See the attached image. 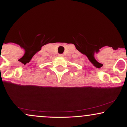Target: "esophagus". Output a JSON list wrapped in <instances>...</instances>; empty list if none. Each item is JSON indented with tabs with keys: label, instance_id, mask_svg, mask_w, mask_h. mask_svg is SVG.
Listing matches in <instances>:
<instances>
[{
	"label": "esophagus",
	"instance_id": "esophagus-1",
	"mask_svg": "<svg viewBox=\"0 0 127 127\" xmlns=\"http://www.w3.org/2000/svg\"><path fill=\"white\" fill-rule=\"evenodd\" d=\"M59 56L61 57H63L64 56V55L63 54H59Z\"/></svg>",
	"mask_w": 127,
	"mask_h": 127
}]
</instances>
